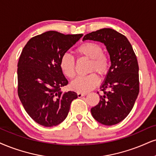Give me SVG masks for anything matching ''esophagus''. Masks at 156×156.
Instances as JSON below:
<instances>
[{
	"label": "esophagus",
	"instance_id": "34e87169",
	"mask_svg": "<svg viewBox=\"0 0 156 156\" xmlns=\"http://www.w3.org/2000/svg\"><path fill=\"white\" fill-rule=\"evenodd\" d=\"M87 95V93H77V96L78 98H81L82 96H84Z\"/></svg>",
	"mask_w": 156,
	"mask_h": 156
}]
</instances>
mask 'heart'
<instances>
[{
  "mask_svg": "<svg viewBox=\"0 0 156 156\" xmlns=\"http://www.w3.org/2000/svg\"><path fill=\"white\" fill-rule=\"evenodd\" d=\"M75 54L77 57H84L90 59L89 72H96L100 76H103L108 72L110 60L108 55L103 53V48L95 42L87 41L80 44L75 49ZM59 67L61 72L69 79L75 76V60L69 53L61 55L59 60ZM99 83V79L95 73L76 78L70 84L71 89L78 93H87L94 89Z\"/></svg>",
  "mask_w": 156,
  "mask_h": 156,
  "instance_id": "b5f03b06",
  "label": "heart"
}]
</instances>
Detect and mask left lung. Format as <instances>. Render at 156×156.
<instances>
[{
    "label": "left lung",
    "mask_w": 156,
    "mask_h": 156,
    "mask_svg": "<svg viewBox=\"0 0 156 156\" xmlns=\"http://www.w3.org/2000/svg\"><path fill=\"white\" fill-rule=\"evenodd\" d=\"M86 40L104 43L111 62L101 87L103 93L100 95L98 104L91 108V113L102 124H116L128 116L139 94L137 57L127 38L113 29L104 28L90 32L84 36L83 40Z\"/></svg>",
    "instance_id": "8db88e82"
}]
</instances>
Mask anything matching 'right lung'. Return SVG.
<instances>
[{
	"label": "right lung",
	"instance_id": "obj_1",
	"mask_svg": "<svg viewBox=\"0 0 156 156\" xmlns=\"http://www.w3.org/2000/svg\"><path fill=\"white\" fill-rule=\"evenodd\" d=\"M83 34L48 31L32 37L18 62V95L25 111L35 122L51 127L66 118L75 92L62 93L69 82L61 72L59 60Z\"/></svg>",
	"mask_w": 156,
	"mask_h": 156
}]
</instances>
